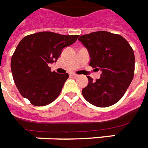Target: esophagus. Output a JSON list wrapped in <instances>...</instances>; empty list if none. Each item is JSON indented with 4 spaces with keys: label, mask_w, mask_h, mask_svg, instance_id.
Wrapping results in <instances>:
<instances>
[{
    "label": "esophagus",
    "mask_w": 148,
    "mask_h": 148,
    "mask_svg": "<svg viewBox=\"0 0 148 148\" xmlns=\"http://www.w3.org/2000/svg\"><path fill=\"white\" fill-rule=\"evenodd\" d=\"M71 75H73V76H74V77H77L78 76L77 74H75V73H71Z\"/></svg>",
    "instance_id": "1"
}]
</instances>
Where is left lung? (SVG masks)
<instances>
[{
    "label": "left lung",
    "instance_id": "obj_1",
    "mask_svg": "<svg viewBox=\"0 0 148 148\" xmlns=\"http://www.w3.org/2000/svg\"><path fill=\"white\" fill-rule=\"evenodd\" d=\"M87 48L89 65L101 70L100 79L88 84L82 91L86 101L97 107H108L125 95L134 75V54L126 40L119 34L97 31L79 36Z\"/></svg>",
    "mask_w": 148,
    "mask_h": 148
}]
</instances>
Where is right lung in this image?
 Listing matches in <instances>:
<instances>
[{"mask_svg": "<svg viewBox=\"0 0 148 148\" xmlns=\"http://www.w3.org/2000/svg\"><path fill=\"white\" fill-rule=\"evenodd\" d=\"M79 35H62L44 31L27 35L17 45L10 68L16 88L35 106L49 105L60 95L68 73L51 72L62 49L77 40Z\"/></svg>", "mask_w": 148, "mask_h": 148, "instance_id": "obj_1", "label": "right lung"}]
</instances>
